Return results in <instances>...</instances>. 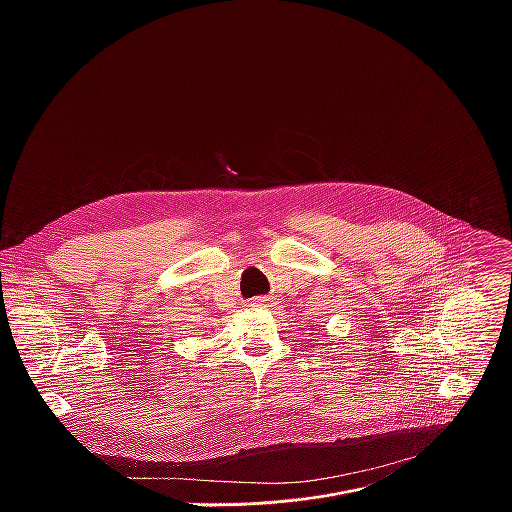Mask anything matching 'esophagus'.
Masks as SVG:
<instances>
[{"label":"esophagus","mask_w":512,"mask_h":512,"mask_svg":"<svg viewBox=\"0 0 512 512\" xmlns=\"http://www.w3.org/2000/svg\"><path fill=\"white\" fill-rule=\"evenodd\" d=\"M267 304V298H253L251 300V306H265Z\"/></svg>","instance_id":"34e87169"}]
</instances>
